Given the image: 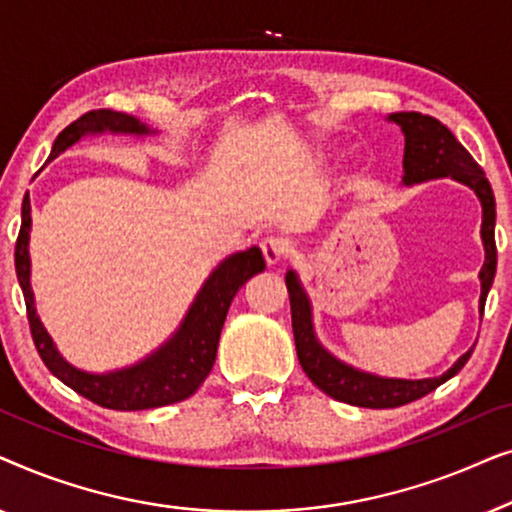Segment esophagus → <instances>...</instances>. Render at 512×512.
Listing matches in <instances>:
<instances>
[{
    "instance_id": "esophagus-1",
    "label": "esophagus",
    "mask_w": 512,
    "mask_h": 512,
    "mask_svg": "<svg viewBox=\"0 0 512 512\" xmlns=\"http://www.w3.org/2000/svg\"><path fill=\"white\" fill-rule=\"evenodd\" d=\"M261 249H263V256H265V261H268V265H275L293 254L289 240H284V237H279V235L265 237V240L261 242Z\"/></svg>"
}]
</instances>
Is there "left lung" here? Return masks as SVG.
Masks as SVG:
<instances>
[{
	"label": "left lung",
	"instance_id": "left-lung-1",
	"mask_svg": "<svg viewBox=\"0 0 512 512\" xmlns=\"http://www.w3.org/2000/svg\"><path fill=\"white\" fill-rule=\"evenodd\" d=\"M389 118L401 125L405 135V184H422V181L429 179L452 177L461 181V184L471 186L478 193L482 202V242H485L487 251L485 265L480 270V307L485 310L489 286H492L496 272V205L492 186H489L485 172H482V167L475 163L471 153L461 146V142H457V137L438 118L419 114V111H398V114H391ZM286 289H289L291 298V324L300 366H303L305 375L324 394L335 398V401L359 405V408H398V405L412 403L417 398L431 394L433 389H438L440 384L457 375L473 354L471 349L445 375L429 377V380H384V377L359 373V370L335 361L314 340L310 303H307V296L300 289L293 272H286Z\"/></svg>",
	"mask_w": 512,
	"mask_h": 512
}]
</instances>
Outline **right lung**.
Segmentation results:
<instances>
[{
  "label": "right lung",
  "instance_id": "obj_1",
  "mask_svg": "<svg viewBox=\"0 0 512 512\" xmlns=\"http://www.w3.org/2000/svg\"><path fill=\"white\" fill-rule=\"evenodd\" d=\"M135 132V135H146L151 132L137 118H132L123 111L111 109H95L76 118L55 139L53 151L48 160L58 158L62 151L69 149L74 142H79L88 132ZM30 198H23V223L16 240V275L25 296L27 321H30V333L34 347L46 363V368L72 387L76 394H81L88 401H93L102 408L109 410H146V408H163V405L179 403L184 398L193 396L209 370L214 366L216 347H219L221 328L226 321L228 307L233 303L235 293L240 291L244 282L265 270L263 254L256 247L249 251L230 256L219 268L212 272L202 291L195 298L191 310H188L184 324L179 333L160 347L149 359L137 363L128 370H118L111 375H88L81 373L72 366H67L55 352L51 338L41 326L34 310V298L30 289V254H27V242H30Z\"/></svg>",
  "mask_w": 512,
  "mask_h": 512
}]
</instances>
